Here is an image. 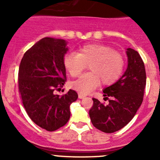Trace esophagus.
I'll use <instances>...</instances> for the list:
<instances>
[{"mask_svg": "<svg viewBox=\"0 0 160 160\" xmlns=\"http://www.w3.org/2000/svg\"><path fill=\"white\" fill-rule=\"evenodd\" d=\"M86 97V94H83L82 93H78V98H84Z\"/></svg>", "mask_w": 160, "mask_h": 160, "instance_id": "1", "label": "esophagus"}]
</instances>
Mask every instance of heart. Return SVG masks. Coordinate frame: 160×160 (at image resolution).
<instances>
[{
	"mask_svg": "<svg viewBox=\"0 0 160 160\" xmlns=\"http://www.w3.org/2000/svg\"><path fill=\"white\" fill-rule=\"evenodd\" d=\"M64 66L73 78L78 77L89 65L90 72L85 73L71 83V87L87 94L101 83L110 86L118 81L124 70L122 55L110 46L91 44L82 47L79 53L70 52L65 55Z\"/></svg>",
	"mask_w": 160,
	"mask_h": 160,
	"instance_id": "1",
	"label": "heart"
}]
</instances>
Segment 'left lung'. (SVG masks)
I'll list each match as a JSON object with an SVG mask.
<instances>
[{"label": "left lung", "instance_id": "obj_1", "mask_svg": "<svg viewBox=\"0 0 160 160\" xmlns=\"http://www.w3.org/2000/svg\"><path fill=\"white\" fill-rule=\"evenodd\" d=\"M128 69L117 82L103 90L108 104L93 98L89 111L94 128L105 133H113L124 128L134 118L142 105L146 87V70L139 53L128 48Z\"/></svg>", "mask_w": 160, "mask_h": 160}]
</instances>
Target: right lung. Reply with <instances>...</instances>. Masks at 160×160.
<instances>
[{
  "label": "right lung",
  "instance_id": "add662e5",
  "mask_svg": "<svg viewBox=\"0 0 160 160\" xmlns=\"http://www.w3.org/2000/svg\"><path fill=\"white\" fill-rule=\"evenodd\" d=\"M66 41L44 38L25 52L18 71V90L32 121L48 131H54L70 119V106L78 94L70 90L54 94L66 82L64 55Z\"/></svg>",
  "mask_w": 160,
  "mask_h": 160
}]
</instances>
